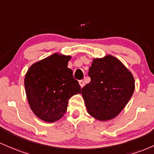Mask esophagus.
I'll return each mask as SVG.
<instances>
[{"label":"esophagus","instance_id":"34e87169","mask_svg":"<svg viewBox=\"0 0 154 154\" xmlns=\"http://www.w3.org/2000/svg\"><path fill=\"white\" fill-rule=\"evenodd\" d=\"M79 84H80V86H81V87H83V86H84V82L83 80H80L79 81Z\"/></svg>","mask_w":154,"mask_h":154}]
</instances>
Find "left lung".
Listing matches in <instances>:
<instances>
[{
    "label": "left lung",
    "mask_w": 154,
    "mask_h": 154,
    "mask_svg": "<svg viewBox=\"0 0 154 154\" xmlns=\"http://www.w3.org/2000/svg\"><path fill=\"white\" fill-rule=\"evenodd\" d=\"M88 75L91 82L82 88L87 112L101 121L115 118L134 90L132 73L114 57L94 59Z\"/></svg>",
    "instance_id": "left-lung-1"
}]
</instances>
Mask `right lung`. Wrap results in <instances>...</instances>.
<instances>
[{
  "label": "right lung",
  "instance_id": "1",
  "mask_svg": "<svg viewBox=\"0 0 154 154\" xmlns=\"http://www.w3.org/2000/svg\"><path fill=\"white\" fill-rule=\"evenodd\" d=\"M70 56L54 54L32 65L25 78L27 100L36 116L54 122L63 116L68 100L82 93L71 69L68 68Z\"/></svg>",
  "mask_w": 154,
  "mask_h": 154
}]
</instances>
